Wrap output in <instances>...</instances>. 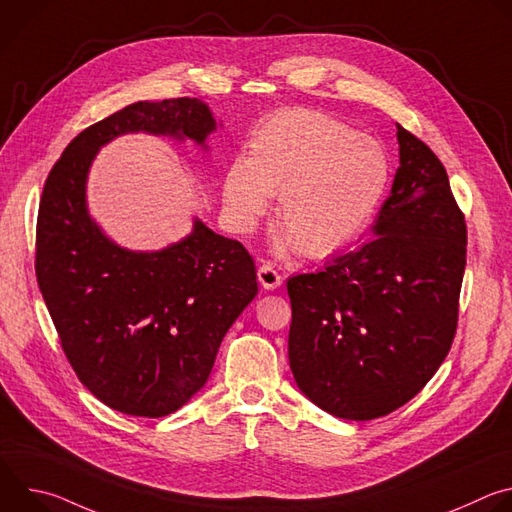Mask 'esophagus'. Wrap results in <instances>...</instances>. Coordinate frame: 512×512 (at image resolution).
Returning a JSON list of instances; mask_svg holds the SVG:
<instances>
[{"label": "esophagus", "instance_id": "esophagus-1", "mask_svg": "<svg viewBox=\"0 0 512 512\" xmlns=\"http://www.w3.org/2000/svg\"><path fill=\"white\" fill-rule=\"evenodd\" d=\"M257 277H259V283L265 287V289H277L281 283H283V277L275 271V267L273 265H269V263H263L261 267H259V271H257Z\"/></svg>", "mask_w": 512, "mask_h": 512}]
</instances>
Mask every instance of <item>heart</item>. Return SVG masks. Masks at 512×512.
<instances>
[{"mask_svg": "<svg viewBox=\"0 0 512 512\" xmlns=\"http://www.w3.org/2000/svg\"><path fill=\"white\" fill-rule=\"evenodd\" d=\"M389 184L381 143L314 109H283L265 119L249 158L233 162L223 196L241 231H251L279 195V251L324 257L373 218Z\"/></svg>", "mask_w": 512, "mask_h": 512, "instance_id": "obj_1", "label": "heart"}]
</instances>
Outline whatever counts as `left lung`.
<instances>
[{
    "instance_id": "8db88e82",
    "label": "left lung",
    "mask_w": 512,
    "mask_h": 512,
    "mask_svg": "<svg viewBox=\"0 0 512 512\" xmlns=\"http://www.w3.org/2000/svg\"><path fill=\"white\" fill-rule=\"evenodd\" d=\"M399 168L371 239L287 279L289 367L330 415L369 421L409 399L450 352L466 223L446 168L397 123Z\"/></svg>"
}]
</instances>
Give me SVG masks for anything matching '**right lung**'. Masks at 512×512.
<instances>
[{
  "label": "right lung",
  "instance_id": "right-lung-1",
  "mask_svg": "<svg viewBox=\"0 0 512 512\" xmlns=\"http://www.w3.org/2000/svg\"><path fill=\"white\" fill-rule=\"evenodd\" d=\"M218 127L200 99L139 101L81 131L44 184L38 285L72 369L115 411L164 417L186 405L257 296V273L239 241L216 235L198 216L184 239L158 251L115 243L89 212L91 166L127 133L190 139L208 154Z\"/></svg>",
  "mask_w": 512,
  "mask_h": 512
}]
</instances>
